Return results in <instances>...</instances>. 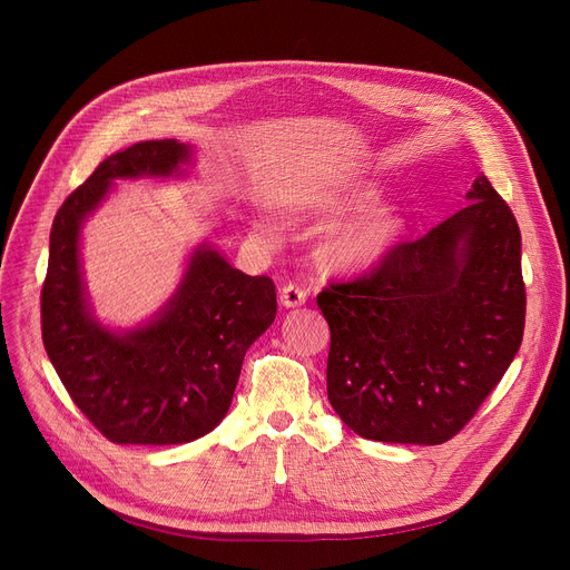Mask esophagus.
<instances>
[{
	"label": "esophagus",
	"instance_id": "esophagus-1",
	"mask_svg": "<svg viewBox=\"0 0 570 570\" xmlns=\"http://www.w3.org/2000/svg\"><path fill=\"white\" fill-rule=\"evenodd\" d=\"M279 303H282L284 307H301V305H305V303H307V291H305V286L288 282V284L282 288V293H279Z\"/></svg>",
	"mask_w": 570,
	"mask_h": 570
}]
</instances>
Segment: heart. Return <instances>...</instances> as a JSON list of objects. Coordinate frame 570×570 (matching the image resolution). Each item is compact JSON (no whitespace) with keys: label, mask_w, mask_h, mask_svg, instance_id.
Segmentation results:
<instances>
[{"label":"heart","mask_w":570,"mask_h":570,"mask_svg":"<svg viewBox=\"0 0 570 570\" xmlns=\"http://www.w3.org/2000/svg\"><path fill=\"white\" fill-rule=\"evenodd\" d=\"M374 200V191H355L344 200L335 203L333 213L340 217L363 213V209H367ZM402 226L404 222L395 209H376V213H372L363 222L340 230L331 239V245H327V256L344 267L372 265L395 245V239L402 235ZM261 230L267 233L269 228L261 226Z\"/></svg>","instance_id":"heart-1"}]
</instances>
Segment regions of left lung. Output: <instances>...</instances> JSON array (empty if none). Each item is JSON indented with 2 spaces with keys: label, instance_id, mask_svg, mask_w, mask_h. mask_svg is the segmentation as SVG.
Wrapping results in <instances>:
<instances>
[{
  "label": "left lung",
  "instance_id": "8db88e82",
  "mask_svg": "<svg viewBox=\"0 0 570 570\" xmlns=\"http://www.w3.org/2000/svg\"><path fill=\"white\" fill-rule=\"evenodd\" d=\"M469 205L367 275L327 284V400L365 439L436 445L494 391L522 344V235L488 177Z\"/></svg>",
  "mask_w": 570,
  "mask_h": 570
}]
</instances>
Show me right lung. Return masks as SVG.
Wrapping results in <instances>:
<instances>
[{
    "instance_id": "right-lung-1",
    "label": "right lung",
    "mask_w": 570,
    "mask_h": 570,
    "mask_svg": "<svg viewBox=\"0 0 570 570\" xmlns=\"http://www.w3.org/2000/svg\"><path fill=\"white\" fill-rule=\"evenodd\" d=\"M191 147L142 140L110 155L57 209L41 291V335L76 406L108 441L189 443L228 413L247 348L277 314L275 282L235 269L198 247L168 305L129 333H112L89 312L80 273V226L112 179L183 175Z\"/></svg>"
}]
</instances>
